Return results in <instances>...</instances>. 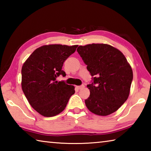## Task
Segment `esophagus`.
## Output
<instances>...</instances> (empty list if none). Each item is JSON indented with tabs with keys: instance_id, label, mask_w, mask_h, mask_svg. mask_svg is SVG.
<instances>
[{
	"instance_id": "34e87169",
	"label": "esophagus",
	"mask_w": 151,
	"mask_h": 151,
	"mask_svg": "<svg viewBox=\"0 0 151 151\" xmlns=\"http://www.w3.org/2000/svg\"><path fill=\"white\" fill-rule=\"evenodd\" d=\"M85 87V86L84 85H81V86H76V88H77V89H81V88H84Z\"/></svg>"
}]
</instances>
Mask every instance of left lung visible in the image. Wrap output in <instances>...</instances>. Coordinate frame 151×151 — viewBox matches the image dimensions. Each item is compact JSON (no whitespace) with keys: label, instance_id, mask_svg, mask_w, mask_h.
Segmentation results:
<instances>
[{"label":"left lung","instance_id":"8db88e82","mask_svg":"<svg viewBox=\"0 0 151 151\" xmlns=\"http://www.w3.org/2000/svg\"><path fill=\"white\" fill-rule=\"evenodd\" d=\"M77 52L93 77L87 85L90 96L85 100L93 113L107 116L127 100L133 73L126 57L119 49L106 44L79 46Z\"/></svg>","mask_w":151,"mask_h":151}]
</instances>
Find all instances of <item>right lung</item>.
I'll use <instances>...</instances> for the list:
<instances>
[{
  "mask_svg": "<svg viewBox=\"0 0 151 151\" xmlns=\"http://www.w3.org/2000/svg\"><path fill=\"white\" fill-rule=\"evenodd\" d=\"M78 45H48L36 49L22 67L21 86L29 104L46 117L57 115L66 108L75 86L58 82V76L66 73L63 65Z\"/></svg>",
  "mask_w": 151,
  "mask_h": 151,
  "instance_id": "right-lung-1",
  "label": "right lung"
}]
</instances>
